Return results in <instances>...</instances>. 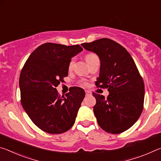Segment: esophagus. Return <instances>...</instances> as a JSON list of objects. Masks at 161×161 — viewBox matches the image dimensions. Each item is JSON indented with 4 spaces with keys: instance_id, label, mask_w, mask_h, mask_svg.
Returning a JSON list of instances; mask_svg holds the SVG:
<instances>
[{
    "instance_id": "34e87169",
    "label": "esophagus",
    "mask_w": 161,
    "mask_h": 161,
    "mask_svg": "<svg viewBox=\"0 0 161 161\" xmlns=\"http://www.w3.org/2000/svg\"><path fill=\"white\" fill-rule=\"evenodd\" d=\"M85 94H86V96H89V95L92 94V93L89 91H85Z\"/></svg>"
}]
</instances>
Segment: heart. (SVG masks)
<instances>
[{"mask_svg":"<svg viewBox=\"0 0 161 161\" xmlns=\"http://www.w3.org/2000/svg\"><path fill=\"white\" fill-rule=\"evenodd\" d=\"M97 58V54H95L94 53H87L85 55V59H86L87 63H89V62H91L92 60H93L94 59ZM73 64H74V60L72 59V60L70 61L69 64V69H71V68L73 67ZM81 84L82 86H86L87 85V84H86V82H85V81H82Z\"/></svg>","mask_w":161,"mask_h":161,"instance_id":"1","label":"heart"}]
</instances>
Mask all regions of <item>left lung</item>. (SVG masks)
<instances>
[{
  "label": "left lung",
  "instance_id": "1",
  "mask_svg": "<svg viewBox=\"0 0 161 161\" xmlns=\"http://www.w3.org/2000/svg\"><path fill=\"white\" fill-rule=\"evenodd\" d=\"M81 46L99 57L100 73L95 84L109 92L107 99L92 94L98 124L112 134L124 132L137 121L143 109L144 83L134 60L123 46L108 38Z\"/></svg>",
  "mask_w": 161,
  "mask_h": 161
}]
</instances>
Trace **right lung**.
Segmentation results:
<instances>
[{
	"instance_id": "right-lung-1",
	"label": "right lung",
	"mask_w": 161,
	"mask_h": 161,
	"mask_svg": "<svg viewBox=\"0 0 161 161\" xmlns=\"http://www.w3.org/2000/svg\"><path fill=\"white\" fill-rule=\"evenodd\" d=\"M82 50L79 45L44 43L32 52L21 70V104L43 131L59 134L75 124L85 92L73 86L65 96H60L56 87L67 77L71 58Z\"/></svg>"
}]
</instances>
